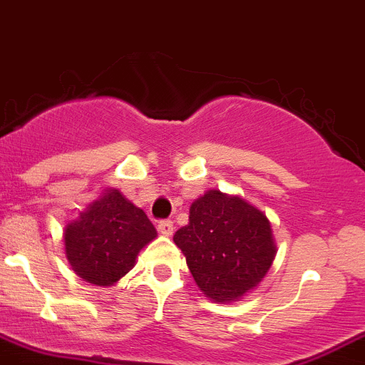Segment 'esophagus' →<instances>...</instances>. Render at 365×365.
<instances>
[{"label":"esophagus","instance_id":"esophagus-1","mask_svg":"<svg viewBox=\"0 0 365 365\" xmlns=\"http://www.w3.org/2000/svg\"><path fill=\"white\" fill-rule=\"evenodd\" d=\"M158 232L163 235H167V237H170V235L174 234V223H172L170 220L160 221V223H158Z\"/></svg>","mask_w":365,"mask_h":365}]
</instances>
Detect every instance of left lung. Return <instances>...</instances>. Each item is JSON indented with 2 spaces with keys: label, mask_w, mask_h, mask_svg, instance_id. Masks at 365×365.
Returning a JSON list of instances; mask_svg holds the SVG:
<instances>
[{
  "label": "left lung",
  "mask_w": 365,
  "mask_h": 365,
  "mask_svg": "<svg viewBox=\"0 0 365 365\" xmlns=\"http://www.w3.org/2000/svg\"><path fill=\"white\" fill-rule=\"evenodd\" d=\"M174 242L198 288L214 302H232L255 290L276 257L270 221L244 198L209 190L191 204L190 223Z\"/></svg>",
  "instance_id": "obj_1"
}]
</instances>
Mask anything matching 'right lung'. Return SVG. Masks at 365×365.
<instances>
[{
	"label": "right lung",
	"instance_id": "obj_1",
	"mask_svg": "<svg viewBox=\"0 0 365 365\" xmlns=\"http://www.w3.org/2000/svg\"><path fill=\"white\" fill-rule=\"evenodd\" d=\"M63 237L73 272L96 287H112L133 269L142 247L158 234L144 210L108 187L66 225Z\"/></svg>",
	"mask_w": 365,
	"mask_h": 365
}]
</instances>
